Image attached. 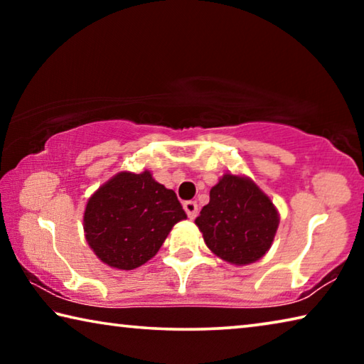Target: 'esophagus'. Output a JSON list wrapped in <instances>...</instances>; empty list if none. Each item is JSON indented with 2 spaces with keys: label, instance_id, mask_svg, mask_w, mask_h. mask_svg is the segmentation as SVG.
Returning <instances> with one entry per match:
<instances>
[{
  "label": "esophagus",
  "instance_id": "esophagus-1",
  "mask_svg": "<svg viewBox=\"0 0 364 364\" xmlns=\"http://www.w3.org/2000/svg\"><path fill=\"white\" fill-rule=\"evenodd\" d=\"M183 208H184V212H186V215L188 217L193 220V218H196V215H197V204L194 200H186L183 204Z\"/></svg>",
  "mask_w": 364,
  "mask_h": 364
}]
</instances>
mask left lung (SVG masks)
<instances>
[{"mask_svg": "<svg viewBox=\"0 0 364 364\" xmlns=\"http://www.w3.org/2000/svg\"><path fill=\"white\" fill-rule=\"evenodd\" d=\"M196 225L215 255L234 264H249L269 249L279 217L269 197L249 178L226 173L210 189V202Z\"/></svg>", "mask_w": 364, "mask_h": 364, "instance_id": "8db88e82", "label": "left lung"}]
</instances>
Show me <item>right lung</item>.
<instances>
[{
    "label": "right lung",
    "mask_w": 364,
    "mask_h": 364,
    "mask_svg": "<svg viewBox=\"0 0 364 364\" xmlns=\"http://www.w3.org/2000/svg\"><path fill=\"white\" fill-rule=\"evenodd\" d=\"M184 218L176 194L146 170L122 171L97 189L86 204L83 223L97 258L112 268L133 269L156 255Z\"/></svg>",
    "instance_id": "right-lung-1"
}]
</instances>
